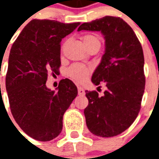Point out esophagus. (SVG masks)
I'll list each match as a JSON object with an SVG mask.
<instances>
[{
	"label": "esophagus",
	"instance_id": "34e87169",
	"mask_svg": "<svg viewBox=\"0 0 159 159\" xmlns=\"http://www.w3.org/2000/svg\"><path fill=\"white\" fill-rule=\"evenodd\" d=\"M77 90H78V95H80V96L85 95V91H84V89H83L82 87H78Z\"/></svg>",
	"mask_w": 159,
	"mask_h": 159
}]
</instances>
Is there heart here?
<instances>
[{
    "label": "heart",
    "instance_id": "obj_1",
    "mask_svg": "<svg viewBox=\"0 0 159 159\" xmlns=\"http://www.w3.org/2000/svg\"><path fill=\"white\" fill-rule=\"evenodd\" d=\"M83 44L85 47L89 45L93 42H100V38L99 36L94 35V34H88L82 37ZM91 71V69L89 66L81 65V64H75L70 67L67 70V75L70 78H72L74 81H76L77 83H83L89 77Z\"/></svg>",
    "mask_w": 159,
    "mask_h": 159
}]
</instances>
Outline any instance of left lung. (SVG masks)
Segmentation results:
<instances>
[{"label": "left lung", "instance_id": "1", "mask_svg": "<svg viewBox=\"0 0 159 159\" xmlns=\"http://www.w3.org/2000/svg\"><path fill=\"white\" fill-rule=\"evenodd\" d=\"M77 30L100 31L105 39V52L91 81L96 86L106 83L107 89L102 96L96 91H85L87 126L97 136H116L140 111L146 83L142 47L132 28L118 17L83 23Z\"/></svg>", "mask_w": 159, "mask_h": 159}]
</instances>
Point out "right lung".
Here are the masks:
<instances>
[{"mask_svg":"<svg viewBox=\"0 0 159 159\" xmlns=\"http://www.w3.org/2000/svg\"><path fill=\"white\" fill-rule=\"evenodd\" d=\"M79 25L33 19L12 44L6 76L10 108L16 123L35 140L59 135L64 113L77 95L70 79L61 80L56 91L46 82L48 72L59 74L61 40Z\"/></svg>","mask_w":159,"mask_h":159,"instance_id":"right-lung-1","label":"right lung"}]
</instances>
